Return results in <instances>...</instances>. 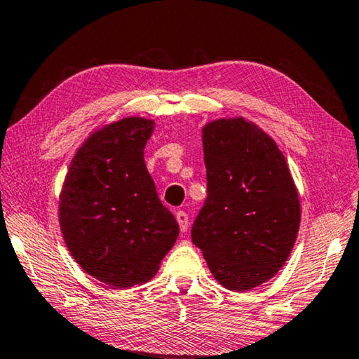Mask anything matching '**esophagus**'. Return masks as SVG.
Returning <instances> with one entry per match:
<instances>
[{
	"instance_id": "34e87169",
	"label": "esophagus",
	"mask_w": 359,
	"mask_h": 359,
	"mask_svg": "<svg viewBox=\"0 0 359 359\" xmlns=\"http://www.w3.org/2000/svg\"><path fill=\"white\" fill-rule=\"evenodd\" d=\"M175 219L179 222L182 233L189 230V215H187V212H184V210H177V212H175Z\"/></svg>"
}]
</instances>
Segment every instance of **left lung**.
I'll return each instance as SVG.
<instances>
[{"instance_id":"left-lung-1","label":"left lung","mask_w":359,"mask_h":359,"mask_svg":"<svg viewBox=\"0 0 359 359\" xmlns=\"http://www.w3.org/2000/svg\"><path fill=\"white\" fill-rule=\"evenodd\" d=\"M208 200L191 229L212 276L246 292L271 280L291 254L300 200L283 151L244 116L201 129Z\"/></svg>"}]
</instances>
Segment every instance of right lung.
<instances>
[{
	"label": "right lung",
	"mask_w": 359,
	"mask_h": 359,
	"mask_svg": "<svg viewBox=\"0 0 359 359\" xmlns=\"http://www.w3.org/2000/svg\"><path fill=\"white\" fill-rule=\"evenodd\" d=\"M155 121L144 116L95 129L73 156L59 195V225L72 257L115 289L150 281L179 236L145 166Z\"/></svg>",
	"instance_id": "obj_1"
}]
</instances>
